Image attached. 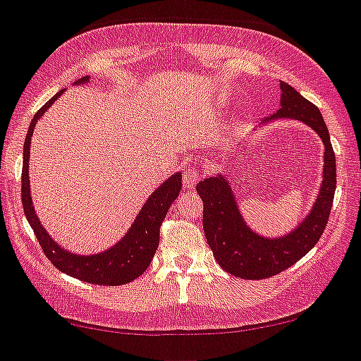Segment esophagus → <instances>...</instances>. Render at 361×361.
Instances as JSON below:
<instances>
[{"mask_svg": "<svg viewBox=\"0 0 361 361\" xmlns=\"http://www.w3.org/2000/svg\"><path fill=\"white\" fill-rule=\"evenodd\" d=\"M199 180H200V171L197 168H188L183 173V187L185 188L195 187V183Z\"/></svg>", "mask_w": 361, "mask_h": 361, "instance_id": "34e87169", "label": "esophagus"}]
</instances>
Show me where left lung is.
<instances>
[{
  "mask_svg": "<svg viewBox=\"0 0 361 361\" xmlns=\"http://www.w3.org/2000/svg\"><path fill=\"white\" fill-rule=\"evenodd\" d=\"M282 107L264 121L298 119L318 133L325 145L324 181L308 218L289 235L264 238L254 233L242 219L231 188L221 174L206 178L197 185V193L204 202L202 226L207 244L219 267L230 275L245 280H263L287 270L310 252L320 240L331 216L336 193V154L331 135L318 107L282 82Z\"/></svg>",
  "mask_w": 361,
  "mask_h": 361,
  "instance_id": "obj_1",
  "label": "left lung"
}]
</instances>
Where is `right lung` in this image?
Segmentation results:
<instances>
[{
    "label": "right lung",
    "mask_w": 361,
    "mask_h": 361,
    "mask_svg": "<svg viewBox=\"0 0 361 361\" xmlns=\"http://www.w3.org/2000/svg\"><path fill=\"white\" fill-rule=\"evenodd\" d=\"M88 81L90 78L86 75V78L75 81V85H85ZM62 93L63 90L59 91L51 100H48L36 112V116L30 121L27 136H25L24 164H22V206H24L25 218H27L29 225L32 226L44 256L60 271L82 280V282L94 283V286H124V283H130L135 279H138L149 268L152 257L159 247V230H161L162 221L168 214L171 204L176 200L178 193L181 190V174H173L152 193L145 206L140 211L138 218L131 225L130 231L111 249H107L105 252L93 254V256H78L69 250H63L37 219L29 188L30 136H32L37 119L50 109V105Z\"/></svg>",
    "instance_id": "right-lung-1"
}]
</instances>
